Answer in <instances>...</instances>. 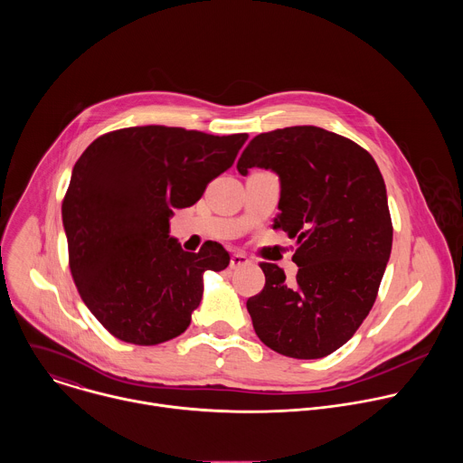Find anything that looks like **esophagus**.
Segmentation results:
<instances>
[{"instance_id": "esophagus-1", "label": "esophagus", "mask_w": 463, "mask_h": 463, "mask_svg": "<svg viewBox=\"0 0 463 463\" xmlns=\"http://www.w3.org/2000/svg\"><path fill=\"white\" fill-rule=\"evenodd\" d=\"M249 261H250V260L247 258L245 252H232V254H231V268H232V269L243 268V266H247Z\"/></svg>"}]
</instances>
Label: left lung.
<instances>
[{
    "label": "left lung",
    "instance_id": "1",
    "mask_svg": "<svg viewBox=\"0 0 463 463\" xmlns=\"http://www.w3.org/2000/svg\"><path fill=\"white\" fill-rule=\"evenodd\" d=\"M280 179L275 227L297 238V280L261 261L263 289L247 300L260 341L295 359H320L348 343L370 313L392 250L384 179L354 141L317 126L256 136L236 168Z\"/></svg>",
    "mask_w": 463,
    "mask_h": 463
}]
</instances>
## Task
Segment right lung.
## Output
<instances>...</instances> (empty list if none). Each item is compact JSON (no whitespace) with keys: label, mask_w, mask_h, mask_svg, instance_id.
<instances>
[{"label":"right lung","mask_w":463,"mask_h":463,"mask_svg":"<svg viewBox=\"0 0 463 463\" xmlns=\"http://www.w3.org/2000/svg\"><path fill=\"white\" fill-rule=\"evenodd\" d=\"M247 137L122 128L77 161L61 202L70 269L88 309L118 341L154 346L181 335L202 302L203 273L229 266L218 241L183 250L170 218L232 166Z\"/></svg>","instance_id":"right-lung-1"}]
</instances>
